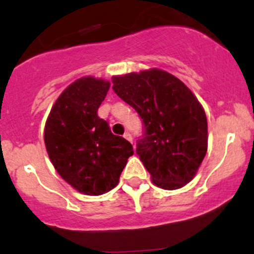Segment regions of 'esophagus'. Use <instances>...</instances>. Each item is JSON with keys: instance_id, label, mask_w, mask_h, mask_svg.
<instances>
[{"instance_id": "esophagus-1", "label": "esophagus", "mask_w": 254, "mask_h": 254, "mask_svg": "<svg viewBox=\"0 0 254 254\" xmlns=\"http://www.w3.org/2000/svg\"><path fill=\"white\" fill-rule=\"evenodd\" d=\"M124 137L127 140V141H130L132 143V136H131V134H130V132H125Z\"/></svg>"}]
</instances>
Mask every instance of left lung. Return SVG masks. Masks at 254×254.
<instances>
[{
  "label": "left lung",
  "mask_w": 254,
  "mask_h": 254,
  "mask_svg": "<svg viewBox=\"0 0 254 254\" xmlns=\"http://www.w3.org/2000/svg\"><path fill=\"white\" fill-rule=\"evenodd\" d=\"M113 91L142 120L136 153L157 187L173 190L193 179L205 157L207 122L190 89L152 68L113 77Z\"/></svg>",
  "instance_id": "left-lung-1"
}]
</instances>
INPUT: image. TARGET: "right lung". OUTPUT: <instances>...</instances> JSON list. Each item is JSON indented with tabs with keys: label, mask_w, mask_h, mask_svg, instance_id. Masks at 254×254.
I'll return each instance as SVG.
<instances>
[{
	"label": "right lung",
	"mask_w": 254,
	"mask_h": 254,
	"mask_svg": "<svg viewBox=\"0 0 254 254\" xmlns=\"http://www.w3.org/2000/svg\"><path fill=\"white\" fill-rule=\"evenodd\" d=\"M111 83L91 76L71 83L55 102L45 124L44 141L58 173L87 195L114 188L134 155L132 145L114 135L98 117Z\"/></svg>",
	"instance_id": "add662e5"
}]
</instances>
